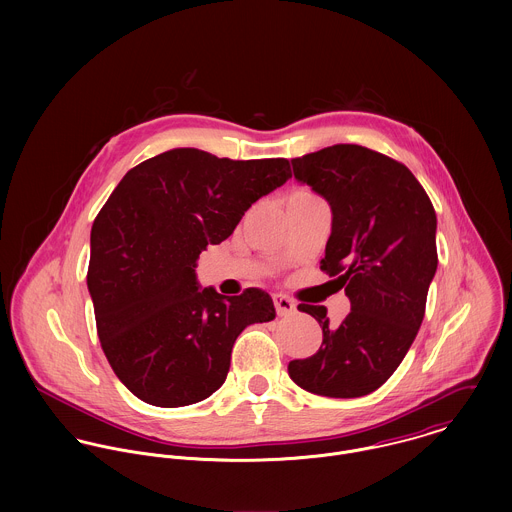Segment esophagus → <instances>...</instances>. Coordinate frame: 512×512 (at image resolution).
<instances>
[{
    "instance_id": "esophagus-1",
    "label": "esophagus",
    "mask_w": 512,
    "mask_h": 512,
    "mask_svg": "<svg viewBox=\"0 0 512 512\" xmlns=\"http://www.w3.org/2000/svg\"><path fill=\"white\" fill-rule=\"evenodd\" d=\"M274 305H276V311H278L280 317H286V315L295 313V301L290 299L288 295H284V293H276L274 295Z\"/></svg>"
}]
</instances>
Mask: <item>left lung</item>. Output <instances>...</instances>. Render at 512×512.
Instances as JSON below:
<instances>
[{"label":"left lung","instance_id":"obj_1","mask_svg":"<svg viewBox=\"0 0 512 512\" xmlns=\"http://www.w3.org/2000/svg\"><path fill=\"white\" fill-rule=\"evenodd\" d=\"M293 175L333 213L321 270L351 299L333 327L323 305L299 303L323 329L319 351L288 365L293 382L329 398L380 388L412 347L438 270L434 205L412 171L378 151L337 144L292 159Z\"/></svg>","mask_w":512,"mask_h":512}]
</instances>
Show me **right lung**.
Instances as JSON below:
<instances>
[{"label":"right lung","instance_id":"add662e5","mask_svg":"<svg viewBox=\"0 0 512 512\" xmlns=\"http://www.w3.org/2000/svg\"><path fill=\"white\" fill-rule=\"evenodd\" d=\"M290 177L284 157L236 161L177 147L130 169L112 191L92 224L86 282L102 351L134 396L161 408L209 398L236 337L276 317L264 290H199L195 266Z\"/></svg>","mask_w":512,"mask_h":512}]
</instances>
